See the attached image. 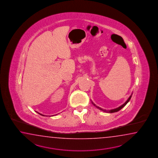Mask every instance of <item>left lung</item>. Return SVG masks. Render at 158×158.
I'll list each match as a JSON object with an SVG mask.
<instances>
[{
  "instance_id": "8db88e82",
  "label": "left lung",
  "mask_w": 158,
  "mask_h": 158,
  "mask_svg": "<svg viewBox=\"0 0 158 158\" xmlns=\"http://www.w3.org/2000/svg\"><path fill=\"white\" fill-rule=\"evenodd\" d=\"M131 95H132V94H131V95L129 97V98H128V100L126 101L125 102L124 104H123V105H121L120 106V107H118L116 108H114V109H113V110H103V108H102L99 107H98V106H97L95 104H94V103L92 102V103L93 104L94 106H95L96 107L98 108V109H99V110H101V111H104V112H108V113H114V112H118V111H120L121 109H122L126 105V104L128 103V102H129L130 101V99H131Z\"/></svg>"
}]
</instances>
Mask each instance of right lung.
I'll list each match as a JSON object with an SVG mask.
<instances>
[{
    "label": "right lung",
    "mask_w": 158,
    "mask_h": 158,
    "mask_svg": "<svg viewBox=\"0 0 158 158\" xmlns=\"http://www.w3.org/2000/svg\"><path fill=\"white\" fill-rule=\"evenodd\" d=\"M38 114H40V115H42V116H44V114H40V113H38Z\"/></svg>",
    "instance_id": "obj_1"
}]
</instances>
